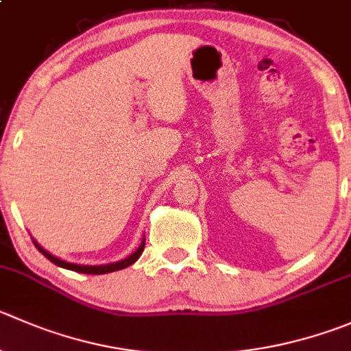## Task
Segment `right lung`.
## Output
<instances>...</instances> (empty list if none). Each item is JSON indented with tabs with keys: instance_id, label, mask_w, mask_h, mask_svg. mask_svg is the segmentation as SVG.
Returning <instances> with one entry per match:
<instances>
[{
	"instance_id": "right-lung-1",
	"label": "right lung",
	"mask_w": 351,
	"mask_h": 351,
	"mask_svg": "<svg viewBox=\"0 0 351 351\" xmlns=\"http://www.w3.org/2000/svg\"><path fill=\"white\" fill-rule=\"evenodd\" d=\"M34 245H36L37 250H39L40 254H44V257L49 258V261L53 262V264H56V266L64 267V269H70V271H75V273H82V274H106V273H113V271H120V269H125V267L132 266V264H134V262L141 257L142 252H144L145 240L142 241L141 247H138L134 254L128 255L127 258H123V261H120V262H113V264H106V266H80V264H71V262H64V261H61V258L51 255L49 252L44 250V248L40 247L36 240H34Z\"/></svg>"
}]
</instances>
